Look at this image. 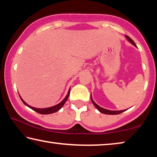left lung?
<instances>
[{"label":"left lung","instance_id":"left-lung-1","mask_svg":"<svg viewBox=\"0 0 157 157\" xmlns=\"http://www.w3.org/2000/svg\"><path fill=\"white\" fill-rule=\"evenodd\" d=\"M125 37H126V39H127V40H128V41L130 42V43L134 45V46H136V44L134 43V41H133L132 39L131 38H130V37H129L128 36H127V35H125ZM91 101H92L93 104H94L95 107L97 108V109H98V111H99L100 112L102 113L109 114V115H116V114H119V113H121L123 112V111H125V110H122V111H111V110L106 109H104V108L100 107V106H98V105L96 104V103H95V102H94V101L93 100L92 97H91Z\"/></svg>","mask_w":157,"mask_h":157}]
</instances>
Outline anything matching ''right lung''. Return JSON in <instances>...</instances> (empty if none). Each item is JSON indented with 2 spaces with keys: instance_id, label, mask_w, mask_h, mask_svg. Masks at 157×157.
<instances>
[{
  "instance_id": "obj_1",
  "label": "right lung",
  "mask_w": 157,
  "mask_h": 157,
  "mask_svg": "<svg viewBox=\"0 0 157 157\" xmlns=\"http://www.w3.org/2000/svg\"><path fill=\"white\" fill-rule=\"evenodd\" d=\"M70 89H71V88L69 89V90H68V94L66 95V96L65 97V98L64 99H63L62 102H59V104H57V105H55V106H53V107H48V108H44V109H39V108H35V107H31V106H30V105H28L27 103H26L24 100H23L22 98H21V97H20L21 98V100H22V102L24 103V104L26 105V106H28V107H29V108H30V109H32L33 110H34V111H35L36 112H37V113H40V114H50V113H55V112H56V111H59L61 108H62L63 106V105L65 104V102H66V100H67V99L68 98V96H69V94H70ZM20 96V95H19Z\"/></svg>"
}]
</instances>
